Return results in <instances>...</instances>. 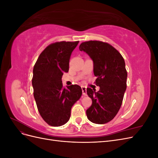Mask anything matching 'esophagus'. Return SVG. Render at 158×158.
<instances>
[{"mask_svg": "<svg viewBox=\"0 0 158 158\" xmlns=\"http://www.w3.org/2000/svg\"><path fill=\"white\" fill-rule=\"evenodd\" d=\"M82 94L84 95H87V91H86V87L82 86Z\"/></svg>", "mask_w": 158, "mask_h": 158, "instance_id": "esophagus-1", "label": "esophagus"}]
</instances>
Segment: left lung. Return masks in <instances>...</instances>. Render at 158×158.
<instances>
[{
	"mask_svg": "<svg viewBox=\"0 0 158 158\" xmlns=\"http://www.w3.org/2000/svg\"><path fill=\"white\" fill-rule=\"evenodd\" d=\"M79 49L94 61V82L99 86L95 92L87 88L92 103L87 110V117L95 124H105L115 117L123 103L127 89V72L123 56L108 43L100 41H85Z\"/></svg>",
	"mask_w": 158,
	"mask_h": 158,
	"instance_id": "left-lung-1",
	"label": "left lung"
}]
</instances>
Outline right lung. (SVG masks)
I'll return each mask as SVG.
<instances>
[{"label": "right lung", "instance_id": "add662e5", "mask_svg": "<svg viewBox=\"0 0 158 158\" xmlns=\"http://www.w3.org/2000/svg\"><path fill=\"white\" fill-rule=\"evenodd\" d=\"M79 41L51 44L41 52L33 70L32 85L37 107L43 119L52 127L67 123L70 111L80 98L82 88L77 84L66 88L62 76L69 70L72 52Z\"/></svg>", "mask_w": 158, "mask_h": 158}]
</instances>
